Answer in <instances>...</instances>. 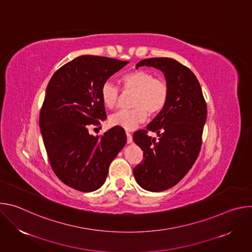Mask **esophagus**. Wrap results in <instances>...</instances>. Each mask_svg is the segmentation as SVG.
<instances>
[{
    "label": "esophagus",
    "instance_id": "1",
    "mask_svg": "<svg viewBox=\"0 0 252 252\" xmlns=\"http://www.w3.org/2000/svg\"><path fill=\"white\" fill-rule=\"evenodd\" d=\"M126 141H127V143L132 142V135L129 132H126Z\"/></svg>",
    "mask_w": 252,
    "mask_h": 252
}]
</instances>
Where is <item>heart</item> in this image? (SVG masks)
Masks as SVG:
<instances>
[{
  "mask_svg": "<svg viewBox=\"0 0 252 252\" xmlns=\"http://www.w3.org/2000/svg\"><path fill=\"white\" fill-rule=\"evenodd\" d=\"M125 90L133 91L132 109L119 110L110 117V125L121 126L126 130L134 129L139 124L146 121L148 113L151 116L159 114L167 103L169 87L165 80L155 78L149 70L138 69L131 71L123 78ZM100 98L107 109L116 105L120 89L112 81H105L100 87Z\"/></svg>",
  "mask_w": 252,
  "mask_h": 252,
  "instance_id": "heart-1",
  "label": "heart"
}]
</instances>
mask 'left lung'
Returning <instances> with one entry per match:
<instances>
[{
    "label": "left lung",
    "mask_w": 252,
    "mask_h": 252,
    "mask_svg": "<svg viewBox=\"0 0 252 252\" xmlns=\"http://www.w3.org/2000/svg\"><path fill=\"white\" fill-rule=\"evenodd\" d=\"M163 71L169 87L164 109L147 126L133 134L143 151V159L133 168L136 183L149 191L174 187L188 173L200 152L207 107L198 80L192 71L171 58H152L138 62ZM157 132V141L148 130Z\"/></svg>",
    "instance_id": "left-lung-1"
}]
</instances>
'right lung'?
Segmentation results:
<instances>
[{
  "mask_svg": "<svg viewBox=\"0 0 252 252\" xmlns=\"http://www.w3.org/2000/svg\"><path fill=\"white\" fill-rule=\"evenodd\" d=\"M128 62L81 56L51 78L40 112V127L50 164L65 186L84 192L98 189L109 166L126 142L124 128L100 136L89 133L106 118L101 85Z\"/></svg>",
  "mask_w": 252,
  "mask_h": 252,
  "instance_id": "right-lung-1",
  "label": "right lung"
}]
</instances>
